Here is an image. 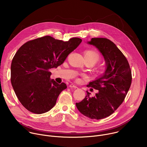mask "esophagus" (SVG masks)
I'll return each mask as SVG.
<instances>
[{"mask_svg":"<svg viewBox=\"0 0 147 147\" xmlns=\"http://www.w3.org/2000/svg\"><path fill=\"white\" fill-rule=\"evenodd\" d=\"M69 87H70V88H77V87L76 86H75L74 84H70V86H69Z\"/></svg>","mask_w":147,"mask_h":147,"instance_id":"1","label":"esophagus"}]
</instances>
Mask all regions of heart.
<instances>
[{
  "label": "heart",
  "instance_id": "heart-1",
  "mask_svg": "<svg viewBox=\"0 0 147 147\" xmlns=\"http://www.w3.org/2000/svg\"><path fill=\"white\" fill-rule=\"evenodd\" d=\"M84 57L86 59L94 61L95 63L99 59V56L98 53L94 50L86 51L84 52Z\"/></svg>",
  "mask_w": 147,
  "mask_h": 147
}]
</instances>
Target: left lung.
Instances as JSON below:
<instances>
[{
    "instance_id": "1",
    "label": "left lung",
    "mask_w": 147,
    "mask_h": 147,
    "mask_svg": "<svg viewBox=\"0 0 147 147\" xmlns=\"http://www.w3.org/2000/svg\"><path fill=\"white\" fill-rule=\"evenodd\" d=\"M87 44L100 52L106 69L88 85L98 92L91 96L87 91L85 98L76 105L83 115L98 120L112 115L122 103L131 86V71L127 59L109 39L94 38Z\"/></svg>"
}]
</instances>
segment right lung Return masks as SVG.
<instances>
[{
    "instance_id": "1",
    "label": "right lung",
    "mask_w": 147,
    "mask_h": 147,
    "mask_svg": "<svg viewBox=\"0 0 147 147\" xmlns=\"http://www.w3.org/2000/svg\"><path fill=\"white\" fill-rule=\"evenodd\" d=\"M81 42L79 38L64 42L45 36L30 40L18 49L11 62V82L27 110L42 114L53 108L67 86L51 79L49 69L61 65Z\"/></svg>"
}]
</instances>
